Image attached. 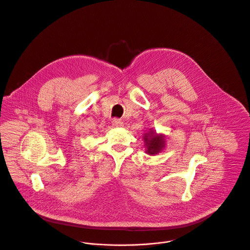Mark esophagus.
<instances>
[{"label":"esophagus","mask_w":250,"mask_h":250,"mask_svg":"<svg viewBox=\"0 0 250 250\" xmlns=\"http://www.w3.org/2000/svg\"><path fill=\"white\" fill-rule=\"evenodd\" d=\"M111 125H112V127H122V126L124 125V123H123L121 120L114 118V119L111 121Z\"/></svg>","instance_id":"obj_1"}]
</instances>
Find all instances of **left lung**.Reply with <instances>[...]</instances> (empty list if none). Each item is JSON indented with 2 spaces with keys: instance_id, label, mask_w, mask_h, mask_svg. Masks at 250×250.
<instances>
[{
  "instance_id": "1",
  "label": "left lung",
  "mask_w": 250,
  "mask_h": 250,
  "mask_svg": "<svg viewBox=\"0 0 250 250\" xmlns=\"http://www.w3.org/2000/svg\"><path fill=\"white\" fill-rule=\"evenodd\" d=\"M143 139L146 148L145 153L148 155L155 156L162 152L166 147V136L164 134L156 133L153 128L149 129V131L143 135Z\"/></svg>"
}]
</instances>
